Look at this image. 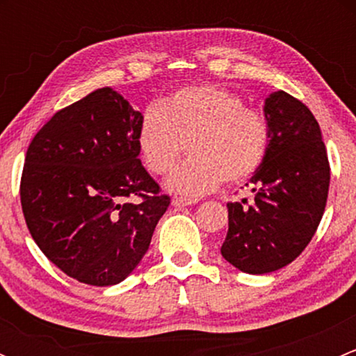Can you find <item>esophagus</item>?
<instances>
[{
    "label": "esophagus",
    "instance_id": "esophagus-1",
    "mask_svg": "<svg viewBox=\"0 0 356 356\" xmlns=\"http://www.w3.org/2000/svg\"><path fill=\"white\" fill-rule=\"evenodd\" d=\"M193 203H196V200L182 198V196H175V198L172 200V204H174V207H177V208H181V207H189V204H193Z\"/></svg>",
    "mask_w": 356,
    "mask_h": 356
}]
</instances>
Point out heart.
I'll list each match as a JSON object with an SVG mask.
<instances>
[{"instance_id":"obj_1","label":"heart","mask_w":356,"mask_h":356,"mask_svg":"<svg viewBox=\"0 0 356 356\" xmlns=\"http://www.w3.org/2000/svg\"><path fill=\"white\" fill-rule=\"evenodd\" d=\"M188 145L189 160L175 168L167 186L198 198L222 181L239 184L264 165L270 145L265 115L241 96L213 84L186 86L143 111L138 146L146 168L165 175Z\"/></svg>"}]
</instances>
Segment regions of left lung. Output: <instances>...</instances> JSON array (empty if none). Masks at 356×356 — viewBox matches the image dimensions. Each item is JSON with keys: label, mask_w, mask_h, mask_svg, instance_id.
<instances>
[{"label": "left lung", "mask_w": 356, "mask_h": 356, "mask_svg": "<svg viewBox=\"0 0 356 356\" xmlns=\"http://www.w3.org/2000/svg\"><path fill=\"white\" fill-rule=\"evenodd\" d=\"M264 111L270 145L250 179L254 201L227 203L229 231L220 248L246 274H268L300 257L321 224L331 182L321 127L308 106L277 91Z\"/></svg>", "instance_id": "1"}]
</instances>
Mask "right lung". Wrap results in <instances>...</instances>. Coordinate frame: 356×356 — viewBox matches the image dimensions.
I'll return each instance as SVG.
<instances>
[{
    "label": "right lung",
    "instance_id": "1",
    "mask_svg": "<svg viewBox=\"0 0 356 356\" xmlns=\"http://www.w3.org/2000/svg\"><path fill=\"white\" fill-rule=\"evenodd\" d=\"M139 120L124 96L102 88L56 111L29 145L25 224L48 260L84 284L124 281L170 204L139 160Z\"/></svg>",
    "mask_w": 356,
    "mask_h": 356
}]
</instances>
